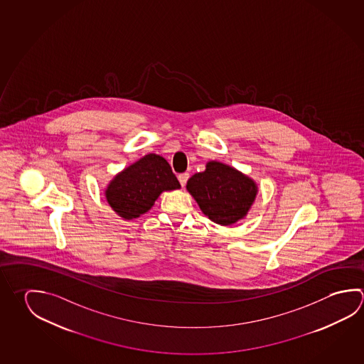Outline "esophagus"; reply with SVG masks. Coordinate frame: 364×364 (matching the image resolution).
Wrapping results in <instances>:
<instances>
[{"instance_id": "34e87169", "label": "esophagus", "mask_w": 364, "mask_h": 364, "mask_svg": "<svg viewBox=\"0 0 364 364\" xmlns=\"http://www.w3.org/2000/svg\"><path fill=\"white\" fill-rule=\"evenodd\" d=\"M189 176H191V175H189L188 173H180L179 176H178V179H179L181 186H185L186 181H188V179H189Z\"/></svg>"}]
</instances>
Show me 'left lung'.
Here are the masks:
<instances>
[{"mask_svg": "<svg viewBox=\"0 0 364 364\" xmlns=\"http://www.w3.org/2000/svg\"><path fill=\"white\" fill-rule=\"evenodd\" d=\"M186 191L210 221L230 226L244 220L255 203L258 186L248 175L220 161H208L203 173L193 175Z\"/></svg>", "mask_w": 364, "mask_h": 364, "instance_id": "8db88e82", "label": "left lung"}]
</instances>
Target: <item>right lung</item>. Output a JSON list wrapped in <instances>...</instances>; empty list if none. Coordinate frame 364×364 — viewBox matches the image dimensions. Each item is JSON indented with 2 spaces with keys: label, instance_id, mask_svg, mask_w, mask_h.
Returning a JSON list of instances; mask_svg holds the SVG:
<instances>
[{
  "label": "right lung",
  "instance_id": "add662e5",
  "mask_svg": "<svg viewBox=\"0 0 364 364\" xmlns=\"http://www.w3.org/2000/svg\"><path fill=\"white\" fill-rule=\"evenodd\" d=\"M180 189L171 166L162 156L146 154L116 173L105 189L109 207L124 220H133L154 207L164 191Z\"/></svg>",
  "mask_w": 364,
  "mask_h": 364
}]
</instances>
